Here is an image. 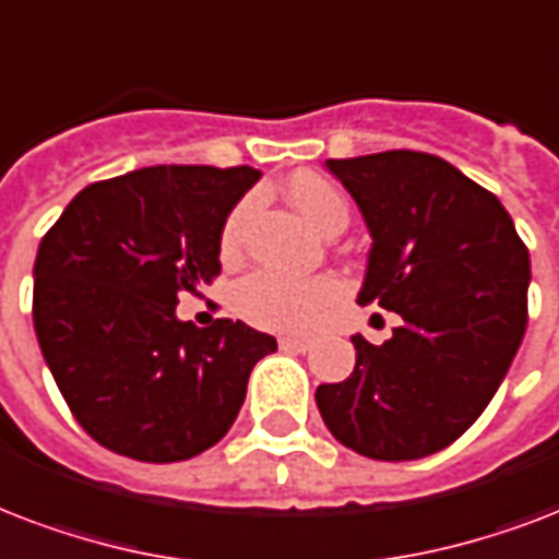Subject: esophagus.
Masks as SVG:
<instances>
[{"label":"esophagus","instance_id":"34e87169","mask_svg":"<svg viewBox=\"0 0 559 559\" xmlns=\"http://www.w3.org/2000/svg\"><path fill=\"white\" fill-rule=\"evenodd\" d=\"M278 343L284 352H308V348L313 346L308 336H281Z\"/></svg>","mask_w":559,"mask_h":559}]
</instances>
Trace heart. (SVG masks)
I'll return each mask as SVG.
<instances>
[{
	"label": "heart",
	"instance_id": "b5f03b06",
	"mask_svg": "<svg viewBox=\"0 0 559 559\" xmlns=\"http://www.w3.org/2000/svg\"><path fill=\"white\" fill-rule=\"evenodd\" d=\"M287 199L308 225L319 234L343 231L348 225V204L343 193L325 178L301 173L287 185ZM249 216V202L237 204L223 228V251L231 254L240 240V228ZM340 296L334 278H298L284 272H251L234 289V308L251 325L266 331H308L328 305Z\"/></svg>",
	"mask_w": 559,
	"mask_h": 559
}]
</instances>
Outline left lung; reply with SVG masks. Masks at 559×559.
I'll use <instances>...</instances> for the list:
<instances>
[{
  "mask_svg": "<svg viewBox=\"0 0 559 559\" xmlns=\"http://www.w3.org/2000/svg\"><path fill=\"white\" fill-rule=\"evenodd\" d=\"M372 249L357 293L402 317L383 346L352 336L355 372L317 386L328 431L372 460L445 449L487 411L527 328L531 258L496 195L425 152L325 160Z\"/></svg>",
  "mask_w": 559,
  "mask_h": 559,
  "instance_id": "1",
  "label": "left lung"
}]
</instances>
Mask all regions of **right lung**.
<instances>
[{"label": "right lung", "instance_id": "obj_1", "mask_svg": "<svg viewBox=\"0 0 559 559\" xmlns=\"http://www.w3.org/2000/svg\"><path fill=\"white\" fill-rule=\"evenodd\" d=\"M254 166H143L84 187L40 240L34 331L63 402L105 449L176 463L223 440L254 364L278 348L246 322L195 328L185 293L219 272L223 228Z\"/></svg>", "mask_w": 559, "mask_h": 559}]
</instances>
